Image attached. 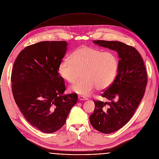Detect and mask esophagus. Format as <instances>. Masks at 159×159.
I'll use <instances>...</instances> for the list:
<instances>
[{"label": "esophagus", "instance_id": "obj_1", "mask_svg": "<svg viewBox=\"0 0 159 159\" xmlns=\"http://www.w3.org/2000/svg\"><path fill=\"white\" fill-rule=\"evenodd\" d=\"M78 99L80 101H84V100H87L88 99L83 96H78Z\"/></svg>", "mask_w": 159, "mask_h": 159}]
</instances>
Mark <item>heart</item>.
I'll list each match as a JSON object with an SVG mask.
<instances>
[{
    "label": "heart",
    "instance_id": "b5f03b06",
    "mask_svg": "<svg viewBox=\"0 0 159 159\" xmlns=\"http://www.w3.org/2000/svg\"><path fill=\"white\" fill-rule=\"evenodd\" d=\"M118 67V58L112 52L82 46L71 53L70 60H63L58 70L69 84L74 83L82 72V79L72 85L69 92L87 96L95 88L98 90L107 89L116 77Z\"/></svg>",
    "mask_w": 159,
    "mask_h": 159
}]
</instances>
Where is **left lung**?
Segmentation results:
<instances>
[{
	"mask_svg": "<svg viewBox=\"0 0 159 159\" xmlns=\"http://www.w3.org/2000/svg\"><path fill=\"white\" fill-rule=\"evenodd\" d=\"M99 46L117 52L118 73L112 84L102 94L109 101H94L95 107L90 122L105 134L115 132L131 119L138 107L148 82L143 58L134 47L119 41L94 40Z\"/></svg>",
	"mask_w": 159,
	"mask_h": 159,
	"instance_id": "obj_1",
	"label": "left lung"
}]
</instances>
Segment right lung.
Listing matches in <instances>:
<instances>
[{"label":"right lung","instance_id":"obj_1","mask_svg":"<svg viewBox=\"0 0 159 159\" xmlns=\"http://www.w3.org/2000/svg\"><path fill=\"white\" fill-rule=\"evenodd\" d=\"M67 46L65 41L38 42L23 50L13 64L11 82L15 102L28 122L43 133L63 127L77 102L75 93L63 95L64 80L58 70Z\"/></svg>","mask_w":159,"mask_h":159}]
</instances>
